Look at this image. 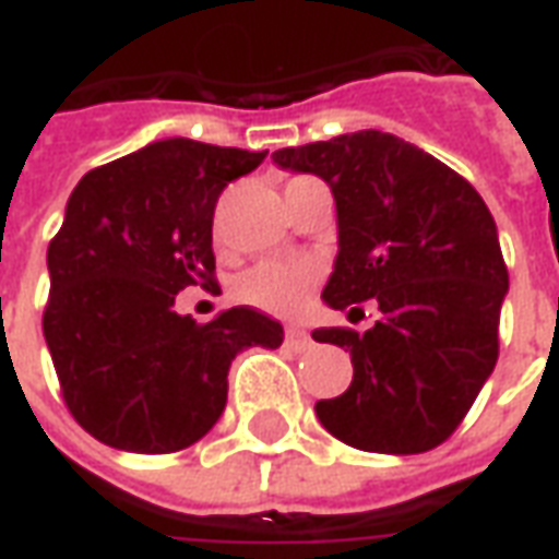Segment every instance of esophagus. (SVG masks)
Returning <instances> with one entry per match:
<instances>
[{
	"mask_svg": "<svg viewBox=\"0 0 559 559\" xmlns=\"http://www.w3.org/2000/svg\"><path fill=\"white\" fill-rule=\"evenodd\" d=\"M284 344H287V350L293 353H305L314 341H311V335L305 332V329H287V335H284Z\"/></svg>",
	"mask_w": 559,
	"mask_h": 559,
	"instance_id": "34e87169",
	"label": "esophagus"
}]
</instances>
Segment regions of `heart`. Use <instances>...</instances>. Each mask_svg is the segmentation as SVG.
Returning a JSON list of instances; mask_svg holds the SVG:
<instances>
[{
  "label": "heart",
  "instance_id": "heart-1",
  "mask_svg": "<svg viewBox=\"0 0 559 559\" xmlns=\"http://www.w3.org/2000/svg\"><path fill=\"white\" fill-rule=\"evenodd\" d=\"M317 275H320V269L311 260L260 263L239 278L236 296L245 305H254L266 314L290 317L305 305V296L314 287Z\"/></svg>",
  "mask_w": 559,
  "mask_h": 559
}]
</instances>
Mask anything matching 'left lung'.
<instances>
[{
	"instance_id": "1",
	"label": "left lung",
	"mask_w": 559,
	"mask_h": 559,
	"mask_svg": "<svg viewBox=\"0 0 559 559\" xmlns=\"http://www.w3.org/2000/svg\"><path fill=\"white\" fill-rule=\"evenodd\" d=\"M272 160L314 173L338 212V257L323 287L335 311L377 299L365 335L317 329L314 341L350 350L353 383L317 401V419L341 443L416 455L467 416L497 365L500 308L509 293L497 224L476 188L419 146L356 131Z\"/></svg>"
}]
</instances>
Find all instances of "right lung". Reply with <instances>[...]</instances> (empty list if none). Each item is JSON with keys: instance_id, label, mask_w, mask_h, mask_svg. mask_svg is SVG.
<instances>
[{"instance_id": "1", "label": "right lung", "mask_w": 559, "mask_h": 559, "mask_svg": "<svg viewBox=\"0 0 559 559\" xmlns=\"http://www.w3.org/2000/svg\"><path fill=\"white\" fill-rule=\"evenodd\" d=\"M263 158L155 140L90 170L68 197L47 248L44 341L68 411L95 440L140 455L179 452L221 419L236 353L281 347L278 320L248 305L209 323L176 311V293L215 287V203Z\"/></svg>"}]
</instances>
